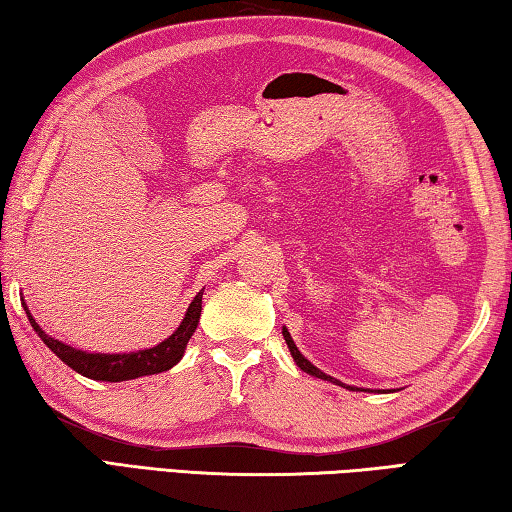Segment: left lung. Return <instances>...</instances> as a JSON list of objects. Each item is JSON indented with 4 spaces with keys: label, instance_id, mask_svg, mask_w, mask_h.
I'll use <instances>...</instances> for the list:
<instances>
[{
    "label": "left lung",
    "instance_id": "8db88e82",
    "mask_svg": "<svg viewBox=\"0 0 512 512\" xmlns=\"http://www.w3.org/2000/svg\"><path fill=\"white\" fill-rule=\"evenodd\" d=\"M283 339H285V344H288V348H290L292 360L297 362V366H299V369H301L303 373L312 375V378H319V380L333 382V384H337V387H344V389H348V391H355V389H357V387H353V384H344V382H339L337 378H333V375L324 373L321 369H317V366L312 364L310 360H306V357H303V355H301V351L297 348V344H294V339H292V335L288 333V328H285V326H283ZM357 391H360V389H357ZM362 391H366V389H362Z\"/></svg>",
    "mask_w": 512,
    "mask_h": 512
}]
</instances>
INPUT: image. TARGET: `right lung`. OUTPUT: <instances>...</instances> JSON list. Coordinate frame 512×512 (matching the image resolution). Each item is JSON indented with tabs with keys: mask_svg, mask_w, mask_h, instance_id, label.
<instances>
[{
	"mask_svg": "<svg viewBox=\"0 0 512 512\" xmlns=\"http://www.w3.org/2000/svg\"><path fill=\"white\" fill-rule=\"evenodd\" d=\"M202 294L200 290L195 294V299L188 303V310L182 319V324L177 326V330L170 337H166L164 342H159L152 348H143V351H132V353H87L80 351V348L69 346L60 339L51 337L44 333V330L38 326V321L33 319L31 310L26 303H22L26 310V317H29L31 326L35 333L40 335V339L47 348H51L56 357H60L69 369H74L76 373L85 375L89 380H101V382H125V380H134V378H143V375H155L161 371L173 369V366L182 360L188 339L193 337L197 324H200V312H202Z\"/></svg>",
	"mask_w": 512,
	"mask_h": 512,
	"instance_id": "1",
	"label": "right lung"
}]
</instances>
